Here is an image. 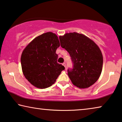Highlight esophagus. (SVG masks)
<instances>
[{"instance_id": "1", "label": "esophagus", "mask_w": 122, "mask_h": 122, "mask_svg": "<svg viewBox=\"0 0 122 122\" xmlns=\"http://www.w3.org/2000/svg\"><path fill=\"white\" fill-rule=\"evenodd\" d=\"M62 65L65 67V68H66V63H62Z\"/></svg>"}]
</instances>
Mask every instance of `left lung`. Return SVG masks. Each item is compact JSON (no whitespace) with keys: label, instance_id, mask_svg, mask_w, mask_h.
Returning a JSON list of instances; mask_svg holds the SVG:
<instances>
[{"label":"left lung","instance_id":"8db88e82","mask_svg":"<svg viewBox=\"0 0 122 122\" xmlns=\"http://www.w3.org/2000/svg\"><path fill=\"white\" fill-rule=\"evenodd\" d=\"M62 48L70 54L73 68L68 70L72 84L80 89L93 85L101 75L103 65L101 51L94 41L83 34L67 33L59 37Z\"/></svg>","mask_w":122,"mask_h":122}]
</instances>
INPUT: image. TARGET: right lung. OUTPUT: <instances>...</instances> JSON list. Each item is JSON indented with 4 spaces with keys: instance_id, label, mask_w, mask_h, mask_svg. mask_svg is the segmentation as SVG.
<instances>
[{
    "instance_id": "obj_1",
    "label": "right lung",
    "mask_w": 122,
    "mask_h": 122,
    "mask_svg": "<svg viewBox=\"0 0 122 122\" xmlns=\"http://www.w3.org/2000/svg\"><path fill=\"white\" fill-rule=\"evenodd\" d=\"M58 37L46 32L36 37L22 52L21 63L25 77L36 88L45 89L54 84L65 67L57 62Z\"/></svg>"
}]
</instances>
